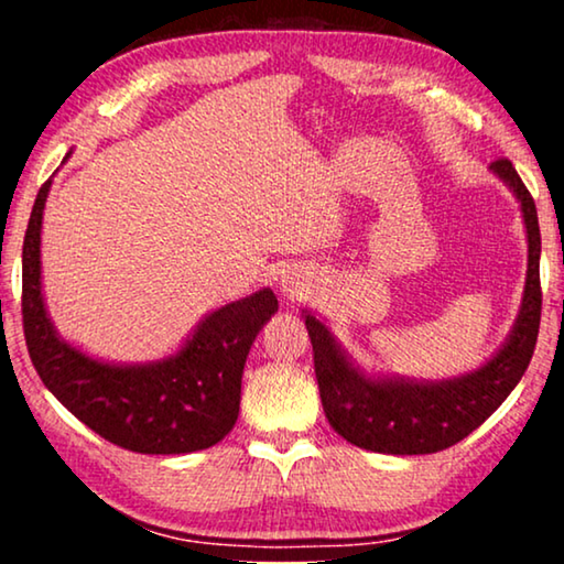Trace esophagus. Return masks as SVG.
<instances>
[{
    "label": "esophagus",
    "mask_w": 564,
    "mask_h": 564,
    "mask_svg": "<svg viewBox=\"0 0 564 564\" xmlns=\"http://www.w3.org/2000/svg\"><path fill=\"white\" fill-rule=\"evenodd\" d=\"M279 289H281L285 299L299 301V299H305V295L311 293V281L305 279L301 271H285L281 275V281H279Z\"/></svg>",
    "instance_id": "1"
}]
</instances>
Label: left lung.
Listing matches in <instances>:
<instances>
[{"mask_svg": "<svg viewBox=\"0 0 564 564\" xmlns=\"http://www.w3.org/2000/svg\"><path fill=\"white\" fill-rule=\"evenodd\" d=\"M490 171L520 204L528 238V273L518 318L508 338L482 366L443 380L368 370L350 356L326 321L303 308L323 410L333 431L350 445L383 455L445 451L480 427L528 370L542 311L538 208L508 159L495 161Z\"/></svg>", "mask_w": 564, "mask_h": 564, "instance_id": "left-lung-1", "label": "left lung"}]
</instances>
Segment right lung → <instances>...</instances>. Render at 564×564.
I'll list each match as a JSON object with an SVG mask.
<instances>
[{"instance_id":"obj_1","label":"right lung","mask_w":564,"mask_h":564,"mask_svg":"<svg viewBox=\"0 0 564 564\" xmlns=\"http://www.w3.org/2000/svg\"><path fill=\"white\" fill-rule=\"evenodd\" d=\"M50 188L52 178L36 194L22 248L24 338L42 383L104 441L133 453L184 455L221 443L238 420L248 350L279 311L273 291L208 311L164 358L121 362L89 356L56 330L46 308L42 224Z\"/></svg>"}]
</instances>
